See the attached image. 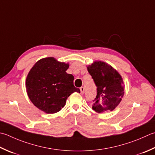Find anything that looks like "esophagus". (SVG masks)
Returning <instances> with one entry per match:
<instances>
[{
  "label": "esophagus",
  "instance_id": "1",
  "mask_svg": "<svg viewBox=\"0 0 155 155\" xmlns=\"http://www.w3.org/2000/svg\"><path fill=\"white\" fill-rule=\"evenodd\" d=\"M80 91H81V93L83 94L84 93V88L83 87H82L80 88Z\"/></svg>",
  "mask_w": 155,
  "mask_h": 155
}]
</instances>
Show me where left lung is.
<instances>
[{
    "mask_svg": "<svg viewBox=\"0 0 155 155\" xmlns=\"http://www.w3.org/2000/svg\"><path fill=\"white\" fill-rule=\"evenodd\" d=\"M97 87V96L92 108L97 113L113 111L120 104L124 95L122 76L107 63L95 61L87 66Z\"/></svg>",
    "mask_w": 155,
    "mask_h": 155,
    "instance_id": "left-lung-1",
    "label": "left lung"
}]
</instances>
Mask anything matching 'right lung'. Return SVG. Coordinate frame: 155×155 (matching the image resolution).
I'll list each match as a JSON object with an SVG mask.
<instances>
[{
    "instance_id": "right-lung-1",
    "label": "right lung",
    "mask_w": 155,
    "mask_h": 155,
    "mask_svg": "<svg viewBox=\"0 0 155 155\" xmlns=\"http://www.w3.org/2000/svg\"><path fill=\"white\" fill-rule=\"evenodd\" d=\"M69 64L58 61L54 57L40 59L27 76L25 87L33 104L46 114L62 110L72 93H80L74 86L73 75L66 71Z\"/></svg>"
}]
</instances>
